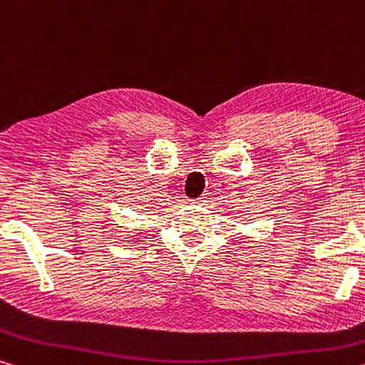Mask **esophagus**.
I'll use <instances>...</instances> for the list:
<instances>
[{
    "instance_id": "1",
    "label": "esophagus",
    "mask_w": 365,
    "mask_h": 365,
    "mask_svg": "<svg viewBox=\"0 0 365 365\" xmlns=\"http://www.w3.org/2000/svg\"><path fill=\"white\" fill-rule=\"evenodd\" d=\"M207 200H210V198H207L206 195H203V196H200V198L193 200V203H195V205H198V206H203L205 203H207Z\"/></svg>"
}]
</instances>
